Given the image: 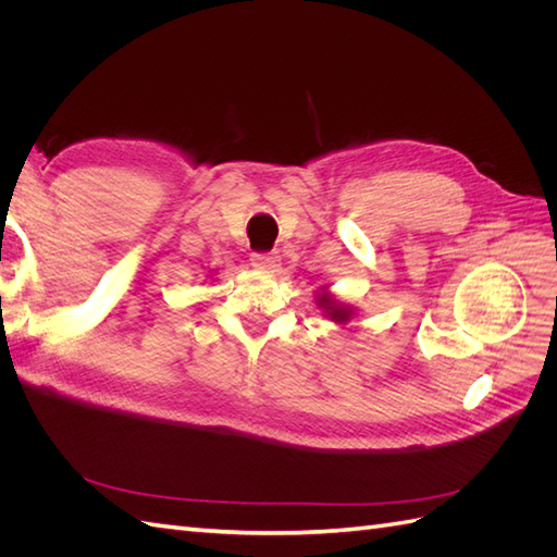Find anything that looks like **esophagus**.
<instances>
[{"instance_id":"1","label":"esophagus","mask_w":557,"mask_h":557,"mask_svg":"<svg viewBox=\"0 0 557 557\" xmlns=\"http://www.w3.org/2000/svg\"><path fill=\"white\" fill-rule=\"evenodd\" d=\"M276 262H278V258L274 256V252H252L250 256V264L260 269V272H274V269L278 267Z\"/></svg>"}]
</instances>
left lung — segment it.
<instances>
[{
	"label": "left lung",
	"mask_w": 557,
	"mask_h": 557,
	"mask_svg": "<svg viewBox=\"0 0 557 557\" xmlns=\"http://www.w3.org/2000/svg\"><path fill=\"white\" fill-rule=\"evenodd\" d=\"M315 307L320 309V313H323L327 320H332V323H336V325H346L358 315L356 307H350V305H346V301L336 299L327 288H320V293L315 295Z\"/></svg>",
	"instance_id": "1"
}]
</instances>
